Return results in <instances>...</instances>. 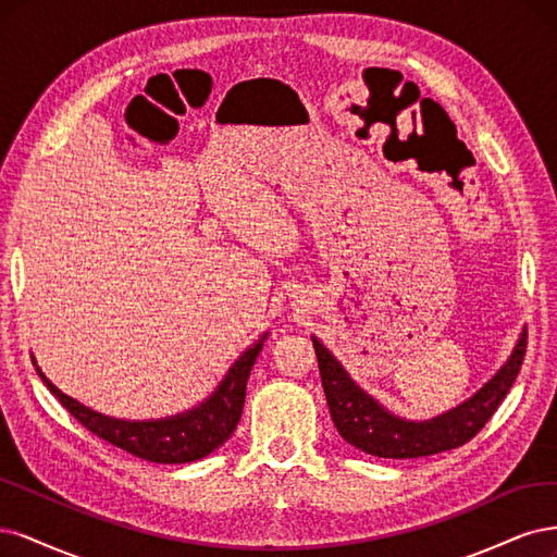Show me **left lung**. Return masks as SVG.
I'll return each mask as SVG.
<instances>
[{
	"mask_svg": "<svg viewBox=\"0 0 557 557\" xmlns=\"http://www.w3.org/2000/svg\"><path fill=\"white\" fill-rule=\"evenodd\" d=\"M321 384H324L331 419L345 442L380 458H421L470 442L488 423L499 403L507 398L523 366L528 331L520 333L509 361L470 400L430 421H407L391 414L337 363V358L312 337Z\"/></svg>",
	"mask_w": 557,
	"mask_h": 557,
	"instance_id": "1",
	"label": "left lung"
}]
</instances>
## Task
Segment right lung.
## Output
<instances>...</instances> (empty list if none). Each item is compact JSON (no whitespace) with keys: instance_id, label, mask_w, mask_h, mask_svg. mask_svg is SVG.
<instances>
[{"instance_id":"1","label":"right lung","mask_w":557,"mask_h":557,"mask_svg":"<svg viewBox=\"0 0 557 557\" xmlns=\"http://www.w3.org/2000/svg\"><path fill=\"white\" fill-rule=\"evenodd\" d=\"M249 347L236 363L231 366L222 384L212 396L183 414L157 421H124L99 414V411L85 407L83 403L69 398L48 376L37 368L44 384L50 388L62 407L69 409L71 417H76L89 433L106 440L109 444L122 448L136 458L161 462V465H181L206 458L214 448H220L236 430L243 405H245V388L249 372L257 361L259 351L263 349V339ZM37 363V361H34Z\"/></svg>"}]
</instances>
